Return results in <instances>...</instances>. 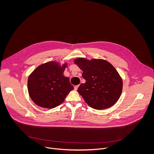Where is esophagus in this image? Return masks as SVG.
Here are the masks:
<instances>
[{"label": "esophagus", "instance_id": "1", "mask_svg": "<svg viewBox=\"0 0 154 154\" xmlns=\"http://www.w3.org/2000/svg\"><path fill=\"white\" fill-rule=\"evenodd\" d=\"M78 87H79V85H76V86H75V87H74V89L76 91V90L78 89Z\"/></svg>", "mask_w": 154, "mask_h": 154}]
</instances>
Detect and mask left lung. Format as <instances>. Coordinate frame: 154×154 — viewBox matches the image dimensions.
I'll return each mask as SVG.
<instances>
[{"label":"left lung","mask_w":154,"mask_h":154,"mask_svg":"<svg viewBox=\"0 0 154 154\" xmlns=\"http://www.w3.org/2000/svg\"><path fill=\"white\" fill-rule=\"evenodd\" d=\"M74 63L83 71L82 76L86 82L81 84L78 92L88 106L103 110L116 103L122 92L123 82L110 62L101 59L79 57Z\"/></svg>","instance_id":"left-lung-1"}]
</instances>
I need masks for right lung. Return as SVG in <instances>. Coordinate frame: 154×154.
<instances>
[{"label":"right lung","mask_w":154,"mask_h":154,"mask_svg":"<svg viewBox=\"0 0 154 154\" xmlns=\"http://www.w3.org/2000/svg\"><path fill=\"white\" fill-rule=\"evenodd\" d=\"M67 62L51 61L38 66L29 76L28 91L32 101L39 107L53 109L63 103L73 89L69 78L64 76Z\"/></svg>","instance_id":"right-lung-1"}]
</instances>
